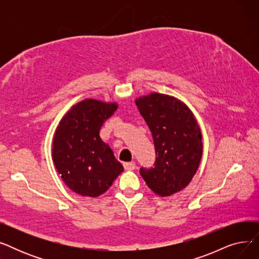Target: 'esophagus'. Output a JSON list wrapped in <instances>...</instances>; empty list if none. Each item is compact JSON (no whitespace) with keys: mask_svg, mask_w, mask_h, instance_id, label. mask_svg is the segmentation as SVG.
I'll return each mask as SVG.
<instances>
[{"mask_svg":"<svg viewBox=\"0 0 259 259\" xmlns=\"http://www.w3.org/2000/svg\"><path fill=\"white\" fill-rule=\"evenodd\" d=\"M124 168L125 170H134L135 168V162L134 161H128V162H124Z\"/></svg>","mask_w":259,"mask_h":259,"instance_id":"1","label":"esophagus"}]
</instances>
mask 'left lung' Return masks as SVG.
<instances>
[{"mask_svg": "<svg viewBox=\"0 0 259 259\" xmlns=\"http://www.w3.org/2000/svg\"><path fill=\"white\" fill-rule=\"evenodd\" d=\"M152 133L156 159L142 167L147 186L159 196L182 191L195 175L202 155L201 132L191 110L170 95L151 93L135 100Z\"/></svg>", "mask_w": 259, "mask_h": 259, "instance_id": "left-lung-1", "label": "left lung"}]
</instances>
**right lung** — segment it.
<instances>
[{
    "instance_id": "right-lung-1",
    "label": "right lung",
    "mask_w": 259,
    "mask_h": 259,
    "mask_svg": "<svg viewBox=\"0 0 259 259\" xmlns=\"http://www.w3.org/2000/svg\"><path fill=\"white\" fill-rule=\"evenodd\" d=\"M116 109L115 103L84 100L64 115L54 133V166L68 188L78 195L100 196L124 171L100 137L104 121Z\"/></svg>"
}]
</instances>
